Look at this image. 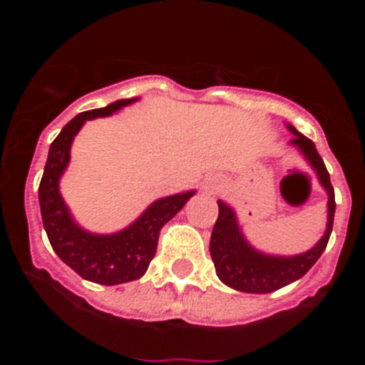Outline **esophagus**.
Here are the masks:
<instances>
[{
    "instance_id": "esophagus-1",
    "label": "esophagus",
    "mask_w": 365,
    "mask_h": 365,
    "mask_svg": "<svg viewBox=\"0 0 365 365\" xmlns=\"http://www.w3.org/2000/svg\"><path fill=\"white\" fill-rule=\"evenodd\" d=\"M202 188L206 192H215V190H219V179L217 177H206L205 182H202Z\"/></svg>"
}]
</instances>
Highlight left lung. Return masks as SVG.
<instances>
[{
    "mask_svg": "<svg viewBox=\"0 0 365 365\" xmlns=\"http://www.w3.org/2000/svg\"><path fill=\"white\" fill-rule=\"evenodd\" d=\"M289 130L294 133V138L291 143L298 146L302 153L307 157L311 166L318 173V179L329 193L327 230H325L324 237L318 241V245L311 248L309 252L294 257L265 256V254L254 250L245 241L230 206H227L222 201H217L219 217L214 225V230H212L210 256L219 279L235 291L250 292V294H267V292L278 291L282 287L299 279L309 272V269L324 254L331 232H333L336 202H334V188L331 185V179H329L324 159L316 151V146L311 138L296 131L292 125H289Z\"/></svg>",
    "mask_w": 365,
    "mask_h": 365,
    "instance_id": "8db88e82",
    "label": "left lung"
}]
</instances>
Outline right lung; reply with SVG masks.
I'll return each instance as SVG.
<instances>
[{
    "mask_svg": "<svg viewBox=\"0 0 365 365\" xmlns=\"http://www.w3.org/2000/svg\"><path fill=\"white\" fill-rule=\"evenodd\" d=\"M135 98L118 100L100 109L83 111L67 122L51 144L43 175L38 188L43 228L58 257L83 279L100 285H118L144 276L159 243L160 228L186 205L193 192L179 193L155 201L125 230L111 235H96L76 227L62 195L58 179L69 163V150L74 135L89 118L106 117L131 104Z\"/></svg>",
    "mask_w": 365,
    "mask_h": 365,
    "instance_id": "right-lung-1",
    "label": "right lung"
}]
</instances>
